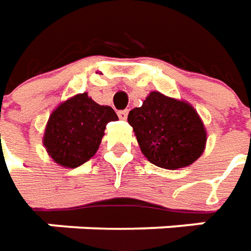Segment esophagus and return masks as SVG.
Here are the masks:
<instances>
[{
  "instance_id": "1",
  "label": "esophagus",
  "mask_w": 251,
  "mask_h": 251,
  "mask_svg": "<svg viewBox=\"0 0 251 251\" xmlns=\"http://www.w3.org/2000/svg\"><path fill=\"white\" fill-rule=\"evenodd\" d=\"M127 114H129V111H127V109L118 111V117H119V119H122V121H125L126 118H127Z\"/></svg>"
}]
</instances>
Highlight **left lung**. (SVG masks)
<instances>
[{
	"mask_svg": "<svg viewBox=\"0 0 251 251\" xmlns=\"http://www.w3.org/2000/svg\"><path fill=\"white\" fill-rule=\"evenodd\" d=\"M127 122L133 127L142 152L157 167L183 168L203 154L205 129L187 102L152 91L142 107L129 112Z\"/></svg>",
	"mask_w": 251,
	"mask_h": 251,
	"instance_id": "8db88e82",
	"label": "left lung"
}]
</instances>
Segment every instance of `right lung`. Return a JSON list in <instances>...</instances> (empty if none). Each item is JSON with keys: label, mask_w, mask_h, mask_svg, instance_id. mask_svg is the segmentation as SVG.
Masks as SVG:
<instances>
[{"label": "right lung", "mask_w": 251, "mask_h": 251, "mask_svg": "<svg viewBox=\"0 0 251 251\" xmlns=\"http://www.w3.org/2000/svg\"><path fill=\"white\" fill-rule=\"evenodd\" d=\"M117 119L111 107L94 102L87 93L77 94L51 114L43 142L56 164L76 168L96 154L107 124Z\"/></svg>", "instance_id": "right-lung-1"}]
</instances>
